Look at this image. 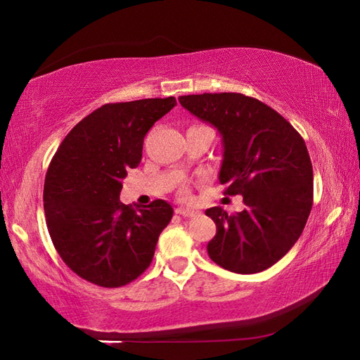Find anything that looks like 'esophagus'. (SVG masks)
I'll use <instances>...</instances> for the list:
<instances>
[{"label": "esophagus", "instance_id": "esophagus-1", "mask_svg": "<svg viewBox=\"0 0 360 360\" xmlns=\"http://www.w3.org/2000/svg\"><path fill=\"white\" fill-rule=\"evenodd\" d=\"M176 214H179L182 217H195L198 214V211L188 210V208H178V210H176Z\"/></svg>", "mask_w": 360, "mask_h": 360}]
</instances>
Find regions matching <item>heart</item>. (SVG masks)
Instances as JSON below:
<instances>
[{
  "label": "heart",
  "instance_id": "obj_1",
  "mask_svg": "<svg viewBox=\"0 0 360 360\" xmlns=\"http://www.w3.org/2000/svg\"><path fill=\"white\" fill-rule=\"evenodd\" d=\"M181 193H182V195H184V197H186V195H187V191H186V188H184V191H182Z\"/></svg>",
  "mask_w": 360,
  "mask_h": 360
}]
</instances>
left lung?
Returning <instances> with one entry per match:
<instances>
[{
    "label": "left lung",
    "instance_id": "obj_1",
    "mask_svg": "<svg viewBox=\"0 0 360 360\" xmlns=\"http://www.w3.org/2000/svg\"><path fill=\"white\" fill-rule=\"evenodd\" d=\"M187 111L216 127L224 160V195H243L245 210H206L216 222L212 262L251 275L283 259L300 238L313 206V167L307 144L275 109L243 94L179 96Z\"/></svg>",
    "mask_w": 360,
    "mask_h": 360
}]
</instances>
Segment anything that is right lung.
Returning a JSON list of instances; mask_svg holds the SVG:
<instances>
[{"label":"right lung","mask_w":360,"mask_h":360,"mask_svg":"<svg viewBox=\"0 0 360 360\" xmlns=\"http://www.w3.org/2000/svg\"><path fill=\"white\" fill-rule=\"evenodd\" d=\"M174 105V96L108 103L79 122L52 157L47 230L60 257L85 281L120 288L150 265L172 205L154 200L133 208L119 195L127 172L141 162L146 133Z\"/></svg>","instance_id":"right-lung-1"}]
</instances>
